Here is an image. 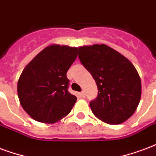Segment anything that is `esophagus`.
Listing matches in <instances>:
<instances>
[{
    "mask_svg": "<svg viewBox=\"0 0 156 156\" xmlns=\"http://www.w3.org/2000/svg\"><path fill=\"white\" fill-rule=\"evenodd\" d=\"M80 97H81L82 98H85V93H84L83 91L80 93Z\"/></svg>",
    "mask_w": 156,
    "mask_h": 156,
    "instance_id": "esophagus-1",
    "label": "esophagus"
}]
</instances>
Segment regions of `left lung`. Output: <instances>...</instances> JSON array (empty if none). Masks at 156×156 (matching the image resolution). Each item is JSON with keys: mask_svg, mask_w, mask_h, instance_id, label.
<instances>
[{"mask_svg": "<svg viewBox=\"0 0 156 156\" xmlns=\"http://www.w3.org/2000/svg\"><path fill=\"white\" fill-rule=\"evenodd\" d=\"M78 58L98 86V97L89 105L95 116L111 125L130 118L141 96L140 78L133 64L106 44L79 47Z\"/></svg>", "mask_w": 156, "mask_h": 156, "instance_id": "8db88e82", "label": "left lung"}]
</instances>
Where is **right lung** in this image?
<instances>
[{
	"label": "right lung",
	"instance_id": "add662e5",
	"mask_svg": "<svg viewBox=\"0 0 156 156\" xmlns=\"http://www.w3.org/2000/svg\"><path fill=\"white\" fill-rule=\"evenodd\" d=\"M78 48L52 44L40 52L20 76L17 93L23 109L37 122L55 123L72 110L77 98L68 91L67 72Z\"/></svg>",
	"mask_w": 156,
	"mask_h": 156
}]
</instances>
